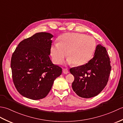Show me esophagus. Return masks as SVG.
<instances>
[{"instance_id":"obj_1","label":"esophagus","mask_w":123,"mask_h":123,"mask_svg":"<svg viewBox=\"0 0 123 123\" xmlns=\"http://www.w3.org/2000/svg\"><path fill=\"white\" fill-rule=\"evenodd\" d=\"M63 74H68V73H69V71L67 69H63Z\"/></svg>"}]
</instances>
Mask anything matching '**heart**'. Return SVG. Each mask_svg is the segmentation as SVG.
Listing matches in <instances>:
<instances>
[{
    "instance_id": "b5f03b06",
    "label": "heart",
    "mask_w": 123,
    "mask_h": 123,
    "mask_svg": "<svg viewBox=\"0 0 123 123\" xmlns=\"http://www.w3.org/2000/svg\"><path fill=\"white\" fill-rule=\"evenodd\" d=\"M59 43L51 48V54L54 62L60 64L67 56L68 63L76 66L86 64L92 57L96 47L92 37L80 33H66L60 37Z\"/></svg>"
}]
</instances>
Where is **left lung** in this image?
<instances>
[{"mask_svg":"<svg viewBox=\"0 0 123 123\" xmlns=\"http://www.w3.org/2000/svg\"><path fill=\"white\" fill-rule=\"evenodd\" d=\"M111 67L105 47L97 46L93 57L81 66L72 68L74 77L72 88L80 97L89 98L98 95L107 84Z\"/></svg>","mask_w":123,"mask_h":123,"instance_id":"left-lung-1","label":"left lung"}]
</instances>
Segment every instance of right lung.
I'll list each match as a JSON object with an SVG mask.
<instances>
[{"label":"right lung","mask_w":123,"mask_h":123,"mask_svg":"<svg viewBox=\"0 0 123 123\" xmlns=\"http://www.w3.org/2000/svg\"><path fill=\"white\" fill-rule=\"evenodd\" d=\"M53 35L36 33L20 42L12 54L13 82L20 95L33 100L44 98L51 90L62 68L51 61L49 55Z\"/></svg>","instance_id":"add662e5"}]
</instances>
